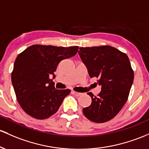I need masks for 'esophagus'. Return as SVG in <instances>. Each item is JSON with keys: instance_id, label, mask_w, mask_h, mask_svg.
Masks as SVG:
<instances>
[{"instance_id": "esophagus-1", "label": "esophagus", "mask_w": 149, "mask_h": 149, "mask_svg": "<svg viewBox=\"0 0 149 149\" xmlns=\"http://www.w3.org/2000/svg\"><path fill=\"white\" fill-rule=\"evenodd\" d=\"M72 93H73V95H75L76 96H80V95H82V93L76 92V91H72Z\"/></svg>"}]
</instances>
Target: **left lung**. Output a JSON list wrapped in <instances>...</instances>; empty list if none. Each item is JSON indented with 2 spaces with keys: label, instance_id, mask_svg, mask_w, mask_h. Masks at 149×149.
<instances>
[{
  "label": "left lung",
  "instance_id": "obj_1",
  "mask_svg": "<svg viewBox=\"0 0 149 149\" xmlns=\"http://www.w3.org/2000/svg\"><path fill=\"white\" fill-rule=\"evenodd\" d=\"M78 54L90 77L98 78L100 93L90 106L83 109L86 118L102 123L114 118L128 99L134 81V71L127 54L110 46L81 47Z\"/></svg>",
  "mask_w": 149,
  "mask_h": 149
}]
</instances>
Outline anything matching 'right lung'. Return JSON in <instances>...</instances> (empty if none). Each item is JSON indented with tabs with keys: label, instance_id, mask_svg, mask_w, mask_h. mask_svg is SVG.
<instances>
[{
	"label": "right lung",
	"instance_id": "1",
	"mask_svg": "<svg viewBox=\"0 0 149 149\" xmlns=\"http://www.w3.org/2000/svg\"><path fill=\"white\" fill-rule=\"evenodd\" d=\"M78 47L35 45L16 58L11 74L16 97L27 114L37 120L49 118L58 111L71 91L58 90L49 76L62 60L76 54Z\"/></svg>",
	"mask_w": 149,
	"mask_h": 149
}]
</instances>
